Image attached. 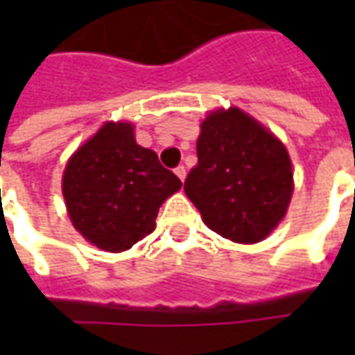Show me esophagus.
Returning <instances> with one entry per match:
<instances>
[{
    "label": "esophagus",
    "mask_w": 355,
    "mask_h": 355,
    "mask_svg": "<svg viewBox=\"0 0 355 355\" xmlns=\"http://www.w3.org/2000/svg\"><path fill=\"white\" fill-rule=\"evenodd\" d=\"M175 175H177V177L180 178L182 182H184V178H186V167H184V165H178L177 169H175Z\"/></svg>",
    "instance_id": "1"
}]
</instances>
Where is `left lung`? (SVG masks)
Returning a JSON list of instances; mask_svg holds the SVG:
<instances>
[{"instance_id":"left-lung-1","label":"left lung","mask_w":355,"mask_h":355,"mask_svg":"<svg viewBox=\"0 0 355 355\" xmlns=\"http://www.w3.org/2000/svg\"><path fill=\"white\" fill-rule=\"evenodd\" d=\"M198 165L184 192L203 223L234 243H259L279 226L295 180L289 152L238 106L211 110L200 123Z\"/></svg>"}]
</instances>
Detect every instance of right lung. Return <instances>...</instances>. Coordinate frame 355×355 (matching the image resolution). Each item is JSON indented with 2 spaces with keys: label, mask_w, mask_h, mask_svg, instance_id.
I'll list each match as a JSON object with an SVG mask.
<instances>
[{
  "label": "right lung",
  "mask_w": 355,
  "mask_h": 355,
  "mask_svg": "<svg viewBox=\"0 0 355 355\" xmlns=\"http://www.w3.org/2000/svg\"><path fill=\"white\" fill-rule=\"evenodd\" d=\"M182 182L135 139L131 121H104L66 162V213L83 239L121 253L155 230L163 201Z\"/></svg>",
  "instance_id": "right-lung-1"
}]
</instances>
